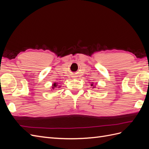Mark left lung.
<instances>
[{
	"label": "left lung",
	"mask_w": 149,
	"mask_h": 149,
	"mask_svg": "<svg viewBox=\"0 0 149 149\" xmlns=\"http://www.w3.org/2000/svg\"><path fill=\"white\" fill-rule=\"evenodd\" d=\"M91 86H93V83H92V84H91ZM94 88V87H93V88Z\"/></svg>",
	"instance_id": "obj_1"
}]
</instances>
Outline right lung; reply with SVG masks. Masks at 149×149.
Segmentation results:
<instances>
[{
	"instance_id": "right-lung-1",
	"label": "right lung",
	"mask_w": 149,
	"mask_h": 149,
	"mask_svg": "<svg viewBox=\"0 0 149 149\" xmlns=\"http://www.w3.org/2000/svg\"><path fill=\"white\" fill-rule=\"evenodd\" d=\"M57 84L56 83H54L53 84V87H52V88L53 89H55V88H56V86H57V85H56Z\"/></svg>"
}]
</instances>
